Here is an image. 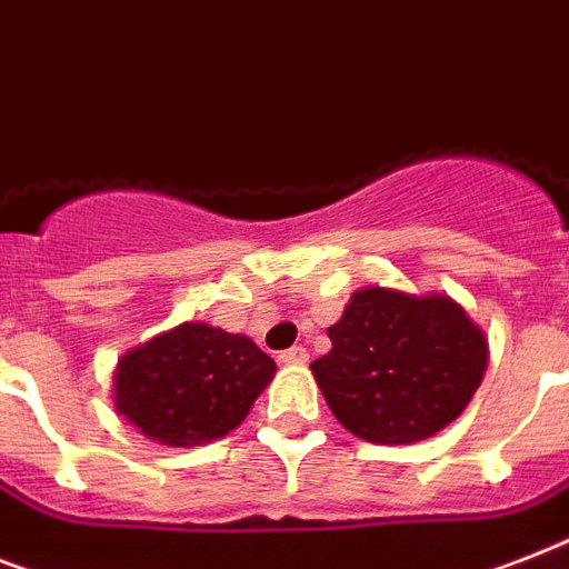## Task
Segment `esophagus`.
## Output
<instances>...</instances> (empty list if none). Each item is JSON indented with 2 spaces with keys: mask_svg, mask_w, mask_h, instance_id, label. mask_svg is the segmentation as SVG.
<instances>
[{
  "mask_svg": "<svg viewBox=\"0 0 569 569\" xmlns=\"http://www.w3.org/2000/svg\"><path fill=\"white\" fill-rule=\"evenodd\" d=\"M309 359V350L300 348V345H295V348L289 350H280V362L286 365H303Z\"/></svg>",
  "mask_w": 569,
  "mask_h": 569,
  "instance_id": "34e87169",
  "label": "esophagus"
}]
</instances>
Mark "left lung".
I'll list each match as a JSON object with an SVG mask.
<instances>
[{
    "instance_id": "left-lung-1",
    "label": "left lung",
    "mask_w": 569,
    "mask_h": 569,
    "mask_svg": "<svg viewBox=\"0 0 569 569\" xmlns=\"http://www.w3.org/2000/svg\"><path fill=\"white\" fill-rule=\"evenodd\" d=\"M332 350L309 365L345 429L371 445H412L461 415L482 382L488 341L447 295L362 289Z\"/></svg>"
}]
</instances>
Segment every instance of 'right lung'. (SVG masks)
I'll return each instance as SVG.
<instances>
[{"label":"right lung","mask_w":569,"mask_h":569,"mask_svg":"<svg viewBox=\"0 0 569 569\" xmlns=\"http://www.w3.org/2000/svg\"><path fill=\"white\" fill-rule=\"evenodd\" d=\"M274 368L244 336L180 325L119 359L117 412L160 445H207L242 423Z\"/></svg>","instance_id":"1"}]
</instances>
